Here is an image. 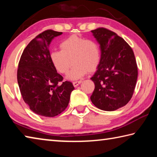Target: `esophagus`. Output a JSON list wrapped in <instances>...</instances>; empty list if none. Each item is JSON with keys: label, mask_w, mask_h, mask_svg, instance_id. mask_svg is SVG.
<instances>
[{"label": "esophagus", "mask_w": 157, "mask_h": 157, "mask_svg": "<svg viewBox=\"0 0 157 157\" xmlns=\"http://www.w3.org/2000/svg\"><path fill=\"white\" fill-rule=\"evenodd\" d=\"M81 83H82V81H76V82H73V84L74 86L77 87L79 84H81Z\"/></svg>", "instance_id": "34e87169"}]
</instances>
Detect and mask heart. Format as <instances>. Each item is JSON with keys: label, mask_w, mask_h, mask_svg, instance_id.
<instances>
[{"label": "heart", "mask_w": 157, "mask_h": 157, "mask_svg": "<svg viewBox=\"0 0 157 157\" xmlns=\"http://www.w3.org/2000/svg\"><path fill=\"white\" fill-rule=\"evenodd\" d=\"M61 50H52L50 59L54 67L62 74H66L73 63L66 76L69 80H77L87 72L96 70L101 60L100 46L95 41L86 39L78 34H73L63 39L60 44Z\"/></svg>", "instance_id": "1"}]
</instances>
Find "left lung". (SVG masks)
I'll list each match as a JSON object with an SVG mask.
<instances>
[{
	"instance_id": "left-lung-1",
	"label": "left lung",
	"mask_w": 157,
	"mask_h": 157,
	"mask_svg": "<svg viewBox=\"0 0 157 157\" xmlns=\"http://www.w3.org/2000/svg\"><path fill=\"white\" fill-rule=\"evenodd\" d=\"M91 33L100 44L101 60L91 78L95 84L91 100L101 110L115 111L132 97L138 77L136 59L132 48L113 32L100 28Z\"/></svg>"
}]
</instances>
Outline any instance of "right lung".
Masks as SVG:
<instances>
[{
	"mask_svg": "<svg viewBox=\"0 0 157 157\" xmlns=\"http://www.w3.org/2000/svg\"><path fill=\"white\" fill-rule=\"evenodd\" d=\"M62 34L44 31L33 39L23 50L18 63L17 81L24 102L39 116L54 117L66 109L74 90L73 84L63 80L50 59L49 46Z\"/></svg>",
	"mask_w": 157,
	"mask_h": 157,
	"instance_id": "obj_1",
	"label": "right lung"
}]
</instances>
